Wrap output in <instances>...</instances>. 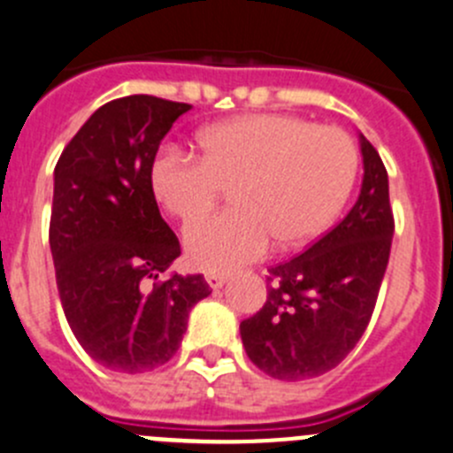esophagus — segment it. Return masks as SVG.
I'll list each match as a JSON object with an SVG mask.
<instances>
[{"label":"esophagus","mask_w":453,"mask_h":453,"mask_svg":"<svg viewBox=\"0 0 453 453\" xmlns=\"http://www.w3.org/2000/svg\"><path fill=\"white\" fill-rule=\"evenodd\" d=\"M204 278H206V282H209L211 288H219V287H224V282H226V275H222V273H206Z\"/></svg>","instance_id":"1"}]
</instances>
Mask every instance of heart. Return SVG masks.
I'll list each match as a JSON object with an SVG mask.
<instances>
[{
	"label": "heart",
	"mask_w": 453,
	"mask_h": 453,
	"mask_svg": "<svg viewBox=\"0 0 453 453\" xmlns=\"http://www.w3.org/2000/svg\"><path fill=\"white\" fill-rule=\"evenodd\" d=\"M200 155L166 144L150 165V188L173 218L191 222L231 187L235 209L206 215L184 234L191 266L229 273L278 249L325 234L358 175L356 142L338 127L262 113L215 124Z\"/></svg>",
	"instance_id": "b5f03b06"
}]
</instances>
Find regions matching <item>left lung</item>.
Wrapping results in <instances>:
<instances>
[{"instance_id": "obj_1", "label": "left lung", "mask_w": 453, "mask_h": 453, "mask_svg": "<svg viewBox=\"0 0 453 453\" xmlns=\"http://www.w3.org/2000/svg\"><path fill=\"white\" fill-rule=\"evenodd\" d=\"M356 204L307 251L266 275V303L240 322L247 356L271 378L309 380L338 367L372 320L389 262L394 213L380 155L360 133Z\"/></svg>"}]
</instances>
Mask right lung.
<instances>
[{
    "instance_id": "1",
    "label": "right lung",
    "mask_w": 453,
    "mask_h": 453,
    "mask_svg": "<svg viewBox=\"0 0 453 453\" xmlns=\"http://www.w3.org/2000/svg\"><path fill=\"white\" fill-rule=\"evenodd\" d=\"M191 104L128 95L95 111L55 166L50 253L64 316L102 367L144 373L180 349L197 275L159 280L180 256L150 188V165Z\"/></svg>"
}]
</instances>
